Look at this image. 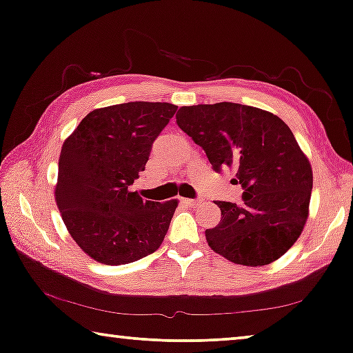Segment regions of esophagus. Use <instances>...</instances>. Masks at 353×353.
I'll use <instances>...</instances> for the list:
<instances>
[{"mask_svg": "<svg viewBox=\"0 0 353 353\" xmlns=\"http://www.w3.org/2000/svg\"><path fill=\"white\" fill-rule=\"evenodd\" d=\"M183 202L190 207H196L197 204H201V201H197V199H183Z\"/></svg>", "mask_w": 353, "mask_h": 353, "instance_id": "obj_1", "label": "esophagus"}]
</instances>
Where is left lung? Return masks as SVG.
Instances as JSON below:
<instances>
[{"label":"left lung","instance_id":"1","mask_svg":"<svg viewBox=\"0 0 353 353\" xmlns=\"http://www.w3.org/2000/svg\"><path fill=\"white\" fill-rule=\"evenodd\" d=\"M176 123L205 151L215 172L233 170L243 204L219 201L220 223L205 230L212 250L233 263L259 267L286 254L308 216L312 167L278 115L236 104L178 110Z\"/></svg>","mask_w":353,"mask_h":353}]
</instances>
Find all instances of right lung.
<instances>
[{
  "mask_svg": "<svg viewBox=\"0 0 353 353\" xmlns=\"http://www.w3.org/2000/svg\"><path fill=\"white\" fill-rule=\"evenodd\" d=\"M176 109L146 101L96 109L62 144L57 209L75 243L96 262L132 263L161 248L178 202L144 201L130 186Z\"/></svg>",
  "mask_w": 353,
  "mask_h": 353,
  "instance_id": "add662e5",
  "label": "right lung"
}]
</instances>
